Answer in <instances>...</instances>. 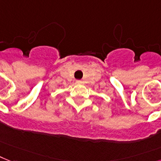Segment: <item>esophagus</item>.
I'll list each match as a JSON object with an SVG mask.
<instances>
[{"label":"esophagus","mask_w":161,"mask_h":161,"mask_svg":"<svg viewBox=\"0 0 161 161\" xmlns=\"http://www.w3.org/2000/svg\"><path fill=\"white\" fill-rule=\"evenodd\" d=\"M77 84H80L81 83V80H76Z\"/></svg>","instance_id":"esophagus-1"}]
</instances>
